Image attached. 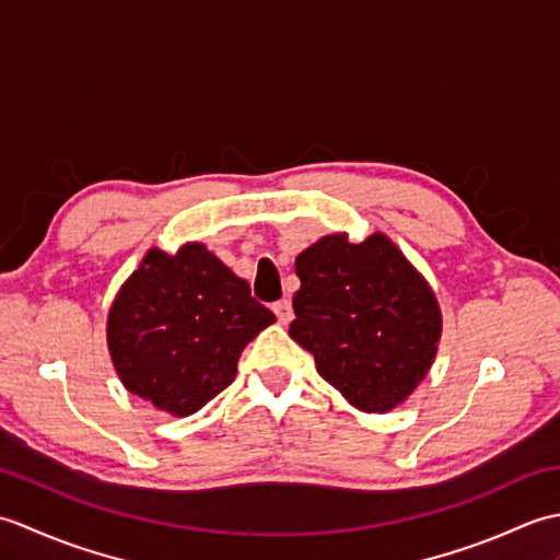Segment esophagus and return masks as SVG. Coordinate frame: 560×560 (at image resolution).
<instances>
[{"label": "esophagus", "mask_w": 560, "mask_h": 560, "mask_svg": "<svg viewBox=\"0 0 560 560\" xmlns=\"http://www.w3.org/2000/svg\"><path fill=\"white\" fill-rule=\"evenodd\" d=\"M271 311H273V315H277V319H279L281 325H289L291 319H293V307H291L289 299H281V301L273 303Z\"/></svg>", "instance_id": "esophagus-1"}]
</instances>
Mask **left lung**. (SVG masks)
<instances>
[{
    "instance_id": "obj_1",
    "label": "left lung",
    "mask_w": 560,
    "mask_h": 560,
    "mask_svg": "<svg viewBox=\"0 0 560 560\" xmlns=\"http://www.w3.org/2000/svg\"><path fill=\"white\" fill-rule=\"evenodd\" d=\"M295 273L291 339L355 409H395L435 359L443 319L431 287L383 233L325 235L295 257Z\"/></svg>"
}]
</instances>
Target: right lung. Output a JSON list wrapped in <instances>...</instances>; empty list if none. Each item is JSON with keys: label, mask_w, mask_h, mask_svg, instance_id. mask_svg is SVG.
<instances>
[{"label": "right lung", "mask_w": 560, "mask_h": 560, "mask_svg": "<svg viewBox=\"0 0 560 560\" xmlns=\"http://www.w3.org/2000/svg\"><path fill=\"white\" fill-rule=\"evenodd\" d=\"M273 319L205 245L151 249L110 307L108 349L132 395L187 416L233 383L247 341Z\"/></svg>", "instance_id": "add662e5"}]
</instances>
